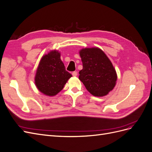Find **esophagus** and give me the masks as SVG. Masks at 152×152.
I'll use <instances>...</instances> for the list:
<instances>
[{
  "label": "esophagus",
  "instance_id": "1",
  "mask_svg": "<svg viewBox=\"0 0 152 152\" xmlns=\"http://www.w3.org/2000/svg\"><path fill=\"white\" fill-rule=\"evenodd\" d=\"M72 75L73 77H76L77 75V72H72Z\"/></svg>",
  "mask_w": 152,
  "mask_h": 152
}]
</instances>
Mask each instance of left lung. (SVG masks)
I'll return each instance as SVG.
<instances>
[{
	"instance_id": "obj_1",
	"label": "left lung",
	"mask_w": 152,
	"mask_h": 152,
	"mask_svg": "<svg viewBox=\"0 0 152 152\" xmlns=\"http://www.w3.org/2000/svg\"><path fill=\"white\" fill-rule=\"evenodd\" d=\"M83 68L79 80L94 96L107 95L116 85L117 75L111 61L98 48H83L79 51Z\"/></svg>"
}]
</instances>
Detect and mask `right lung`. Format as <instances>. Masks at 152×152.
I'll use <instances>...</instances> for the list:
<instances>
[{
	"instance_id": "1",
	"label": "right lung",
	"mask_w": 152,
	"mask_h": 152,
	"mask_svg": "<svg viewBox=\"0 0 152 152\" xmlns=\"http://www.w3.org/2000/svg\"><path fill=\"white\" fill-rule=\"evenodd\" d=\"M61 54L53 50L40 59L35 76V84L38 90L48 96H56L72 77L61 60Z\"/></svg>"
}]
</instances>
